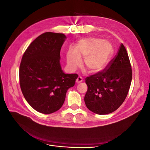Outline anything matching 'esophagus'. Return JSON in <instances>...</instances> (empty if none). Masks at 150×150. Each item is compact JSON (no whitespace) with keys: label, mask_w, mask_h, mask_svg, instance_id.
I'll return each instance as SVG.
<instances>
[{"label":"esophagus","mask_w":150,"mask_h":150,"mask_svg":"<svg viewBox=\"0 0 150 150\" xmlns=\"http://www.w3.org/2000/svg\"><path fill=\"white\" fill-rule=\"evenodd\" d=\"M83 81V78L81 76H79L78 78H77V79H76V83H78V84H79V83H81L82 82V81Z\"/></svg>","instance_id":"obj_1"}]
</instances>
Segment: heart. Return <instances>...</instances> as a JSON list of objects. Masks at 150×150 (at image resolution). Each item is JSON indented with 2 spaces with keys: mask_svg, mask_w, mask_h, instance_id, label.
I'll use <instances>...</instances> for the list:
<instances>
[{
  "mask_svg": "<svg viewBox=\"0 0 150 150\" xmlns=\"http://www.w3.org/2000/svg\"><path fill=\"white\" fill-rule=\"evenodd\" d=\"M114 52L112 44L103 39L94 37L79 40L74 46L66 52L67 67L71 71H75L81 64L89 72L95 73L104 69L110 62Z\"/></svg>",
  "mask_w": 150,
  "mask_h": 150,
  "instance_id": "b5f03b06",
  "label": "heart"
}]
</instances>
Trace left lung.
<instances>
[{"instance_id": "obj_1", "label": "left lung", "mask_w": 150, "mask_h": 150, "mask_svg": "<svg viewBox=\"0 0 150 150\" xmlns=\"http://www.w3.org/2000/svg\"><path fill=\"white\" fill-rule=\"evenodd\" d=\"M132 79L128 54L121 44L117 55L105 71L88 77L84 102L90 111L107 115L116 111L124 102Z\"/></svg>"}]
</instances>
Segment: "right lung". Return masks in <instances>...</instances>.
<instances>
[{
    "label": "right lung",
    "instance_id": "obj_1",
    "mask_svg": "<svg viewBox=\"0 0 150 150\" xmlns=\"http://www.w3.org/2000/svg\"><path fill=\"white\" fill-rule=\"evenodd\" d=\"M64 34L45 33L26 49L19 68V81L25 100L35 111L51 114L62 107L76 74H65L60 64Z\"/></svg>",
    "mask_w": 150,
    "mask_h": 150
}]
</instances>
